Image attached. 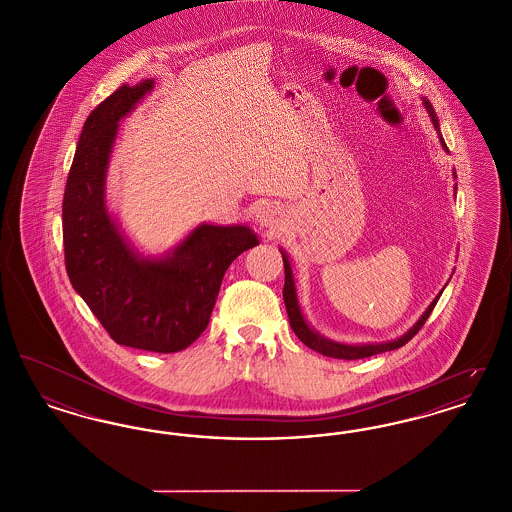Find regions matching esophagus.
<instances>
[{"instance_id": "esophagus-1", "label": "esophagus", "mask_w": 512, "mask_h": 512, "mask_svg": "<svg viewBox=\"0 0 512 512\" xmlns=\"http://www.w3.org/2000/svg\"><path fill=\"white\" fill-rule=\"evenodd\" d=\"M278 219H280V209H278L276 205L267 203V205L259 207V211H257V222H259L261 226L272 228V226L278 222Z\"/></svg>"}]
</instances>
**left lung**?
I'll list each match as a JSON object with an SVG mask.
<instances>
[{"mask_svg":"<svg viewBox=\"0 0 512 512\" xmlns=\"http://www.w3.org/2000/svg\"><path fill=\"white\" fill-rule=\"evenodd\" d=\"M424 105H426V109H428V113H430V117H432V121H434L436 130H439L438 117H436V113H434V107L430 105V101H424ZM439 142H441V146L447 149L443 138H441V134H439ZM282 259H284V272H286L284 303H286V311H288V318H290V326H292V330L299 340L303 341L309 349L317 351V353L324 355V357L355 361V359H365V357H372V355H376V353H384V351H393V349L403 347L407 341L413 340L414 336L418 334V330L424 326V322L432 315V311H434V307H436V303H438V299L441 297V293H439L438 297L430 303V307L424 311V315L420 317V320L414 324L413 328H411L405 336H401L399 340L388 341V343H376V345H374V343H370V345H343V343H336V341L326 340V338L318 336L317 332H313V330L307 326L305 318H303L301 311H299V305H297V295H295V286H293L292 268H290V263H288V257L282 255Z\"/></svg>","mask_w":512,"mask_h":512,"instance_id":"8db88e82","label":"left lung"}]
</instances>
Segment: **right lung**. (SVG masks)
<instances>
[{"label": "right lung", "mask_w": 512, "mask_h": 512, "mask_svg": "<svg viewBox=\"0 0 512 512\" xmlns=\"http://www.w3.org/2000/svg\"><path fill=\"white\" fill-rule=\"evenodd\" d=\"M153 88L122 84L84 122L63 197L65 267L107 334L128 347L174 353L207 328L224 272L259 244L247 226L201 224L161 261L140 259L105 207L117 122Z\"/></svg>", "instance_id": "1"}]
</instances>
